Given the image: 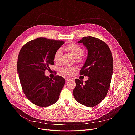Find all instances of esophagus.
Returning a JSON list of instances; mask_svg holds the SVG:
<instances>
[{
  "instance_id": "34e87169",
  "label": "esophagus",
  "mask_w": 135,
  "mask_h": 135,
  "mask_svg": "<svg viewBox=\"0 0 135 135\" xmlns=\"http://www.w3.org/2000/svg\"><path fill=\"white\" fill-rule=\"evenodd\" d=\"M70 80H71V79H70V78H65V80H66V81H70Z\"/></svg>"
}]
</instances>
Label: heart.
I'll return each mask as SVG.
<instances>
[{
	"label": "heart",
	"mask_w": 135,
	"mask_h": 135,
	"mask_svg": "<svg viewBox=\"0 0 135 135\" xmlns=\"http://www.w3.org/2000/svg\"><path fill=\"white\" fill-rule=\"evenodd\" d=\"M67 50L70 52L75 58L78 59L84 54V50L79 45L75 43H71L66 47ZM62 55V50L59 48L57 50L54 54V59L56 63H60ZM76 70V68L74 66H64L60 69V72L65 75H70Z\"/></svg>",
	"instance_id": "1"
}]
</instances>
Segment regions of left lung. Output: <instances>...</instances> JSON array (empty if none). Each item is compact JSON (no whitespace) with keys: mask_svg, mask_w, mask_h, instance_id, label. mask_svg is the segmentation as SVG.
<instances>
[{"mask_svg":"<svg viewBox=\"0 0 135 135\" xmlns=\"http://www.w3.org/2000/svg\"><path fill=\"white\" fill-rule=\"evenodd\" d=\"M78 43H83L88 50L80 75L88 76V79L83 83L81 79H76L73 93L79 103L92 107L100 104L107 95L113 73V56L108 45L99 39L86 36Z\"/></svg>","mask_w":135,"mask_h":135,"instance_id":"left-lung-1","label":"left lung"}]
</instances>
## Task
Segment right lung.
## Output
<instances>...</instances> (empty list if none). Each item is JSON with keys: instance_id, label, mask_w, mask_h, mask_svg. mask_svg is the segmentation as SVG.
Masks as SVG:
<instances>
[{"instance_id": "add662e5", "label": "right lung", "mask_w": 135, "mask_h": 135, "mask_svg": "<svg viewBox=\"0 0 135 135\" xmlns=\"http://www.w3.org/2000/svg\"><path fill=\"white\" fill-rule=\"evenodd\" d=\"M64 43L62 40L39 38L26 43L19 52L17 69L23 92L38 107H48L59 100L65 79L59 75L50 79L44 72L54 64L55 53Z\"/></svg>"}]
</instances>
